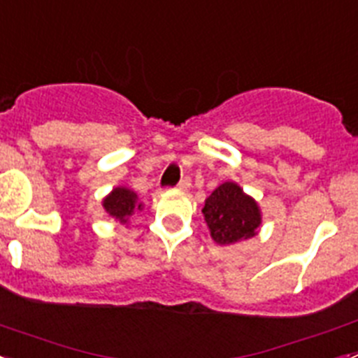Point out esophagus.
Segmentation results:
<instances>
[{
    "label": "esophagus",
    "instance_id": "esophagus-1",
    "mask_svg": "<svg viewBox=\"0 0 358 358\" xmlns=\"http://www.w3.org/2000/svg\"><path fill=\"white\" fill-rule=\"evenodd\" d=\"M192 186V181H189V177H182L181 181H179V185H177V189H182V192H186V189Z\"/></svg>",
    "mask_w": 358,
    "mask_h": 358
}]
</instances>
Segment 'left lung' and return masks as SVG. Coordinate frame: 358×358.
Instances as JSON below:
<instances>
[{
  "label": "left lung",
  "mask_w": 358,
  "mask_h": 358,
  "mask_svg": "<svg viewBox=\"0 0 358 358\" xmlns=\"http://www.w3.org/2000/svg\"><path fill=\"white\" fill-rule=\"evenodd\" d=\"M202 213L210 227L211 238L220 245L252 238L262 224L258 202L231 181L213 189V194L204 202Z\"/></svg>",
  "instance_id": "8db88e82"
}]
</instances>
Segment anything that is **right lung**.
<instances>
[{
	"mask_svg": "<svg viewBox=\"0 0 358 358\" xmlns=\"http://www.w3.org/2000/svg\"><path fill=\"white\" fill-rule=\"evenodd\" d=\"M102 206L113 218L122 224L129 222V217L136 211L143 210V202H140L138 195L125 186H118L102 201Z\"/></svg>",
	"mask_w": 358,
	"mask_h": 358,
	"instance_id": "obj_1",
	"label": "right lung"
}]
</instances>
